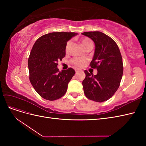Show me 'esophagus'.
<instances>
[{
	"label": "esophagus",
	"mask_w": 146,
	"mask_h": 146,
	"mask_svg": "<svg viewBox=\"0 0 146 146\" xmlns=\"http://www.w3.org/2000/svg\"><path fill=\"white\" fill-rule=\"evenodd\" d=\"M81 71V70H79V69H76V74H78V73H79Z\"/></svg>",
	"instance_id": "obj_1"
}]
</instances>
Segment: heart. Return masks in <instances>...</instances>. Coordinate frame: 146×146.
<instances>
[{
    "label": "heart",
    "instance_id": "heart-1",
    "mask_svg": "<svg viewBox=\"0 0 146 146\" xmlns=\"http://www.w3.org/2000/svg\"><path fill=\"white\" fill-rule=\"evenodd\" d=\"M82 44L83 46L85 48L90 45H92V42L90 38H85L82 39ZM71 44V41H69L67 42V44L66 46V51H68L69 48ZM70 63L74 66H77L78 68H82L87 63V60L84 58H81V57H75V58H72L70 60Z\"/></svg>",
    "mask_w": 146,
    "mask_h": 146
}]
</instances>
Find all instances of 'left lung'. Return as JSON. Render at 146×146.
Listing matches in <instances>:
<instances>
[{"mask_svg":"<svg viewBox=\"0 0 146 146\" xmlns=\"http://www.w3.org/2000/svg\"><path fill=\"white\" fill-rule=\"evenodd\" d=\"M82 35L95 44V51L90 66L97 69L93 76L85 70L82 85L88 99L98 102L110 99L120 85L123 74V63L120 50L112 38L100 32H86Z\"/></svg>","mask_w":146,"mask_h":146,"instance_id":"1","label":"left lung"}]
</instances>
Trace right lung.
<instances>
[{"mask_svg":"<svg viewBox=\"0 0 146 146\" xmlns=\"http://www.w3.org/2000/svg\"><path fill=\"white\" fill-rule=\"evenodd\" d=\"M77 33L53 32L39 38L28 60L29 79L34 89L42 98L55 100L63 97L75 70L70 68L59 71L58 61L66 55L67 42Z\"/></svg>","mask_w":146,"mask_h":146,"instance_id":"add662e5","label":"right lung"}]
</instances>
